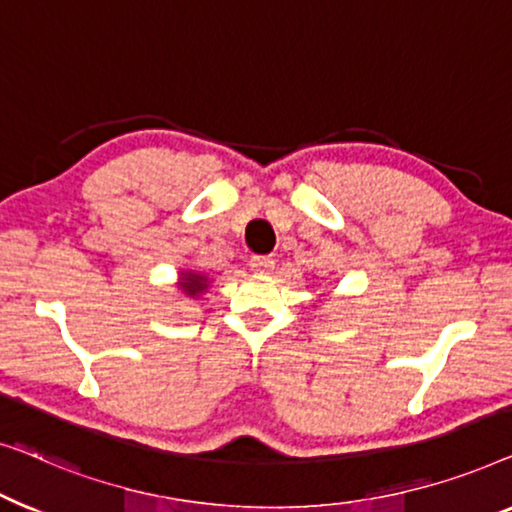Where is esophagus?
<instances>
[{
  "mask_svg": "<svg viewBox=\"0 0 512 512\" xmlns=\"http://www.w3.org/2000/svg\"><path fill=\"white\" fill-rule=\"evenodd\" d=\"M273 257L271 255H253L250 257V269L257 271V273H266L273 269Z\"/></svg>",
  "mask_w": 512,
  "mask_h": 512,
  "instance_id": "34e87169",
  "label": "esophagus"
}]
</instances>
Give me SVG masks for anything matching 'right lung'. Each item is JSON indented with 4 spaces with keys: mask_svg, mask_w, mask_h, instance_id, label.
<instances>
[{
    "mask_svg": "<svg viewBox=\"0 0 512 512\" xmlns=\"http://www.w3.org/2000/svg\"><path fill=\"white\" fill-rule=\"evenodd\" d=\"M183 290L190 294V297H194V294H199V292H204L206 290V283H204V276H187L185 280H183Z\"/></svg>",
    "mask_w": 512,
    "mask_h": 512,
    "instance_id": "obj_1",
    "label": "right lung"
}]
</instances>
